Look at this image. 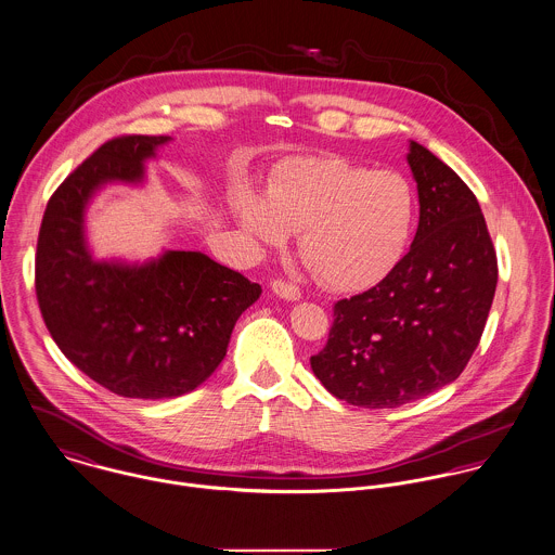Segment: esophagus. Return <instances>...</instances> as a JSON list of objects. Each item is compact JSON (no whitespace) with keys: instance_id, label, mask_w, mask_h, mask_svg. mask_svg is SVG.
Returning a JSON list of instances; mask_svg holds the SVG:
<instances>
[{"instance_id":"34e87169","label":"esophagus","mask_w":555,"mask_h":555,"mask_svg":"<svg viewBox=\"0 0 555 555\" xmlns=\"http://www.w3.org/2000/svg\"><path fill=\"white\" fill-rule=\"evenodd\" d=\"M270 289H272L274 296H279V298H283V300H287V302H298V300L302 298V294H300V289H298L296 285L285 283V281H279V279L270 283Z\"/></svg>"}]
</instances>
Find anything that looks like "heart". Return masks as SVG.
<instances>
[{
    "instance_id": "b5f03b06",
    "label": "heart",
    "mask_w": 555,
    "mask_h": 555,
    "mask_svg": "<svg viewBox=\"0 0 555 555\" xmlns=\"http://www.w3.org/2000/svg\"><path fill=\"white\" fill-rule=\"evenodd\" d=\"M234 215L259 247H281L300 230V255L323 285L364 292L404 257L417 195L393 170L340 157H296L274 175L266 195L243 189Z\"/></svg>"
}]
</instances>
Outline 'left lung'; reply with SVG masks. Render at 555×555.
<instances>
[{"instance_id": "obj_1", "label": "left lung", "mask_w": 555, "mask_h": 555, "mask_svg": "<svg viewBox=\"0 0 555 555\" xmlns=\"http://www.w3.org/2000/svg\"><path fill=\"white\" fill-rule=\"evenodd\" d=\"M406 162L420 195L415 241L369 292L334 305V325L310 369L364 409H396L453 383L492 308L498 261L475 193L420 142Z\"/></svg>"}]
</instances>
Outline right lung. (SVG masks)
Returning <instances> with one entry per match:
<instances>
[{
	"mask_svg": "<svg viewBox=\"0 0 555 555\" xmlns=\"http://www.w3.org/2000/svg\"><path fill=\"white\" fill-rule=\"evenodd\" d=\"M170 135L102 144L53 193L38 238L36 296L63 356L124 398H177L223 362L238 317L261 287L197 250L146 261L98 259L87 208L108 185L146 183V162Z\"/></svg>",
	"mask_w": 555,
	"mask_h": 555,
	"instance_id": "right-lung-1",
	"label": "right lung"
}]
</instances>
